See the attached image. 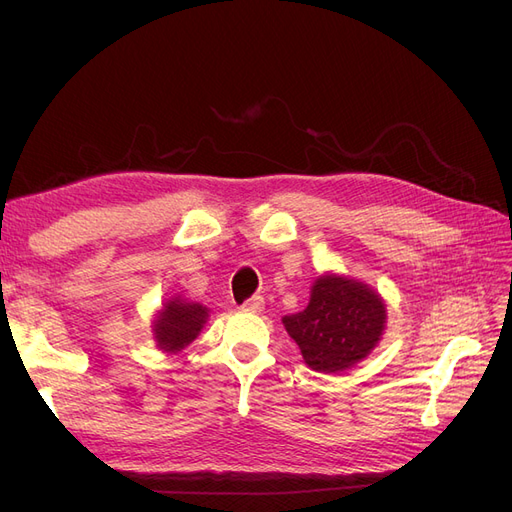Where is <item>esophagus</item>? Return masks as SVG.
Returning a JSON list of instances; mask_svg holds the SVG:
<instances>
[{"mask_svg":"<svg viewBox=\"0 0 512 512\" xmlns=\"http://www.w3.org/2000/svg\"><path fill=\"white\" fill-rule=\"evenodd\" d=\"M243 309H245V312H252V314H260L262 312V309H265V299H262V297H258V294H256V297H252V299H247L243 305H241Z\"/></svg>","mask_w":512,"mask_h":512,"instance_id":"esophagus-1","label":"esophagus"}]
</instances>
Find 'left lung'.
Here are the masks:
<instances>
[{
    "mask_svg": "<svg viewBox=\"0 0 512 512\" xmlns=\"http://www.w3.org/2000/svg\"><path fill=\"white\" fill-rule=\"evenodd\" d=\"M303 361L314 371L335 374L354 367L380 342L386 307L380 294L344 275H320L299 314L282 318Z\"/></svg>",
    "mask_w": 512,
    "mask_h": 512,
    "instance_id": "8db88e82",
    "label": "left lung"
}]
</instances>
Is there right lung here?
I'll return each mask as SVG.
<instances>
[{
  "instance_id": "add662e5",
  "label": "right lung",
  "mask_w": 512,
  "mask_h": 512,
  "mask_svg": "<svg viewBox=\"0 0 512 512\" xmlns=\"http://www.w3.org/2000/svg\"><path fill=\"white\" fill-rule=\"evenodd\" d=\"M209 309L200 303L175 297L164 303L153 322V337L164 352H179L198 337L205 327Z\"/></svg>"
}]
</instances>
